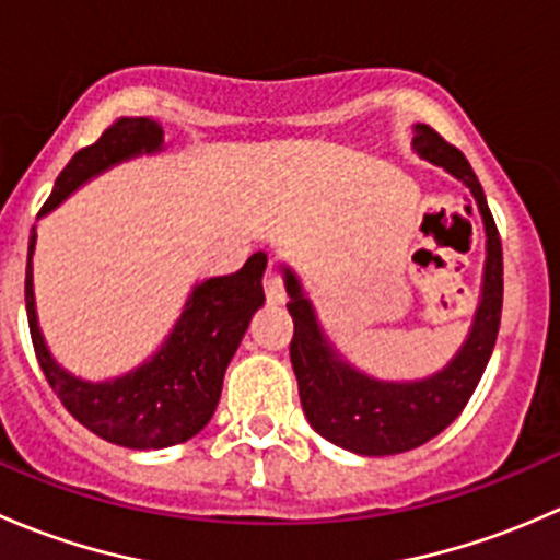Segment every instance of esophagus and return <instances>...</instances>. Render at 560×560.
<instances>
[{
  "label": "esophagus",
  "instance_id": "1",
  "mask_svg": "<svg viewBox=\"0 0 560 560\" xmlns=\"http://www.w3.org/2000/svg\"><path fill=\"white\" fill-rule=\"evenodd\" d=\"M262 287H265V298H268V303H281V301H284V284H281V276L276 273L273 268L265 270Z\"/></svg>",
  "mask_w": 560,
  "mask_h": 560
}]
</instances>
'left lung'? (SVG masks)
<instances>
[{
	"mask_svg": "<svg viewBox=\"0 0 560 560\" xmlns=\"http://www.w3.org/2000/svg\"><path fill=\"white\" fill-rule=\"evenodd\" d=\"M415 151L471 189L488 235L482 298L471 330L460 352L439 374L420 382H380L360 374L327 341L312 301L303 295L301 281L284 268V287L290 295L287 308L295 322L290 360L303 411L322 439L358 455H398L439 436L477 389L501 325L504 257L482 186L466 156L428 124H415Z\"/></svg>",
	"mask_w": 560,
	"mask_h": 560,
	"instance_id": "1",
	"label": "left lung"
}]
</instances>
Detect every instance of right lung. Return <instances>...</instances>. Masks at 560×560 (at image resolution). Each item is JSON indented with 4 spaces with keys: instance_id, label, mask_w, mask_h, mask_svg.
Wrapping results in <instances>:
<instances>
[{
    "instance_id": "add662e5",
    "label": "right lung",
    "mask_w": 560,
    "mask_h": 560,
    "mask_svg": "<svg viewBox=\"0 0 560 560\" xmlns=\"http://www.w3.org/2000/svg\"><path fill=\"white\" fill-rule=\"evenodd\" d=\"M162 135L165 132L154 118H118L100 135L97 143L81 149L67 162L37 217L54 211L67 195L107 167L129 156L160 151ZM35 244L37 233L32 228L24 287L26 316L39 369L65 409L100 439L129 450L173 447L200 433L217 411L224 371L252 314L265 303L262 273L268 254H252L238 273L217 276L191 287L173 332L143 365L110 382H83L50 358L39 332L32 284Z\"/></svg>"
}]
</instances>
